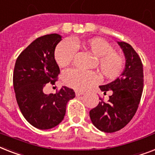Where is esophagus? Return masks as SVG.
I'll list each match as a JSON object with an SVG mask.
<instances>
[{
	"instance_id": "34e87169",
	"label": "esophagus",
	"mask_w": 155,
	"mask_h": 155,
	"mask_svg": "<svg viewBox=\"0 0 155 155\" xmlns=\"http://www.w3.org/2000/svg\"><path fill=\"white\" fill-rule=\"evenodd\" d=\"M75 92V95H76V96H80V95H82L84 94V91H82L76 90Z\"/></svg>"
}]
</instances>
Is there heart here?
<instances>
[{
  "label": "heart",
  "mask_w": 155,
  "mask_h": 155,
  "mask_svg": "<svg viewBox=\"0 0 155 155\" xmlns=\"http://www.w3.org/2000/svg\"><path fill=\"white\" fill-rule=\"evenodd\" d=\"M76 48L84 49L97 56L99 71L107 80H115L123 72L125 66L123 56L114 51L111 44L101 37L60 42L54 52V58L58 66L60 68L68 66L73 60ZM98 81L97 75L79 69H68L63 74L64 84L75 90H85Z\"/></svg>",
  "instance_id": "1"
}]
</instances>
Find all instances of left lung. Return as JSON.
I'll use <instances>...</instances> for the list:
<instances>
[{
	"label": "left lung",
	"mask_w": 155,
	"mask_h": 155,
	"mask_svg": "<svg viewBox=\"0 0 155 155\" xmlns=\"http://www.w3.org/2000/svg\"><path fill=\"white\" fill-rule=\"evenodd\" d=\"M125 56V68L113 82L99 86L105 95L112 91L109 100L101 98L97 107L90 110V118L95 127L107 133L118 131L134 117L139 107L143 90V68L141 59L131 45L118 42Z\"/></svg>",
	"instance_id": "1"
}]
</instances>
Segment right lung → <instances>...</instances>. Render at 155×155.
Instances as JSON below:
<instances>
[{
	"label": "right lung",
	"instance_id": "add662e5",
	"mask_svg": "<svg viewBox=\"0 0 155 155\" xmlns=\"http://www.w3.org/2000/svg\"><path fill=\"white\" fill-rule=\"evenodd\" d=\"M61 36L53 33L36 39L16 59L13 87L21 113L34 127L47 130L60 124L66 106L75 98L72 89L62 87L56 94L46 95L44 87L55 84L60 74L54 52Z\"/></svg>",
	"mask_w": 155,
	"mask_h": 155
}]
</instances>
